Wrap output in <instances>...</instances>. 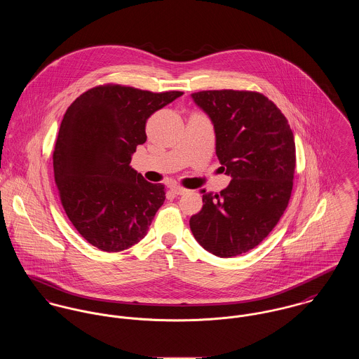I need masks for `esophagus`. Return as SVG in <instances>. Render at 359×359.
I'll return each instance as SVG.
<instances>
[{
    "label": "esophagus",
    "mask_w": 359,
    "mask_h": 359,
    "mask_svg": "<svg viewBox=\"0 0 359 359\" xmlns=\"http://www.w3.org/2000/svg\"><path fill=\"white\" fill-rule=\"evenodd\" d=\"M170 191H172L173 194H176V196H182V194H184L187 190L183 189V187H180V186H172V187H170Z\"/></svg>",
    "instance_id": "34e87169"
}]
</instances>
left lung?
I'll list each match as a JSON object with an SVG mask.
<instances>
[{
  "label": "left lung",
  "instance_id": "1",
  "mask_svg": "<svg viewBox=\"0 0 359 359\" xmlns=\"http://www.w3.org/2000/svg\"><path fill=\"white\" fill-rule=\"evenodd\" d=\"M212 121L216 156L227 189L205 193L190 219L199 245L219 257L242 255L266 238L283 215L293 187L296 146L278 107L250 90H201L191 95Z\"/></svg>",
  "mask_w": 359,
  "mask_h": 359
}]
</instances>
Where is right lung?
Here are the masks:
<instances>
[{
  "label": "right lung",
  "mask_w": 359,
  "mask_h": 359,
  "mask_svg": "<svg viewBox=\"0 0 359 359\" xmlns=\"http://www.w3.org/2000/svg\"><path fill=\"white\" fill-rule=\"evenodd\" d=\"M182 95L107 83L67 109L53 151L55 182L67 217L97 249L121 252L147 234L165 186L149 183L129 163L147 139L149 117Z\"/></svg>",
  "instance_id": "right-lung-1"
}]
</instances>
